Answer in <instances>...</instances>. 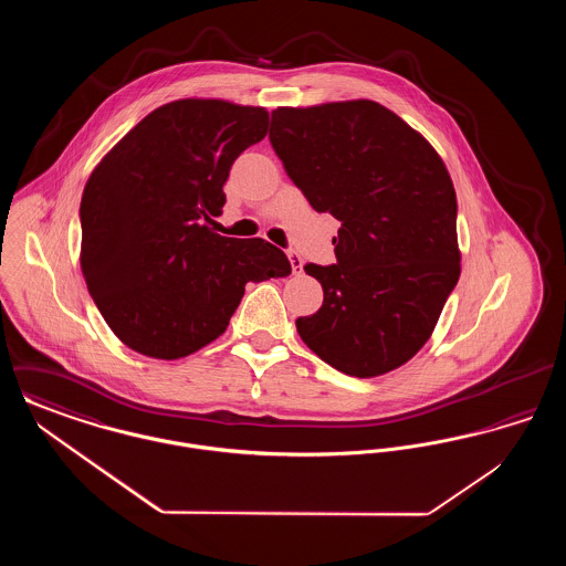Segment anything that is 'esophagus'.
Returning a JSON list of instances; mask_svg holds the SVG:
<instances>
[{"instance_id": "1", "label": "esophagus", "mask_w": 566, "mask_h": 566, "mask_svg": "<svg viewBox=\"0 0 566 566\" xmlns=\"http://www.w3.org/2000/svg\"><path fill=\"white\" fill-rule=\"evenodd\" d=\"M289 259H291V268H293V273L298 275V273L303 271V259H301L296 252H289Z\"/></svg>"}]
</instances>
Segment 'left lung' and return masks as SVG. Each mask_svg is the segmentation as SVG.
<instances>
[{
	"mask_svg": "<svg viewBox=\"0 0 566 566\" xmlns=\"http://www.w3.org/2000/svg\"><path fill=\"white\" fill-rule=\"evenodd\" d=\"M271 146L316 212L342 227L335 265H305L323 307L296 318L337 371L384 376L420 350L457 286V192L431 144L369 99L271 112Z\"/></svg>",
	"mask_w": 566,
	"mask_h": 566,
	"instance_id": "obj_1",
	"label": "left lung"
}]
</instances>
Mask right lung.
I'll return each instance as SVG.
<instances>
[{
    "label": "right lung",
    "instance_id": "obj_1",
    "mask_svg": "<svg viewBox=\"0 0 566 566\" xmlns=\"http://www.w3.org/2000/svg\"><path fill=\"white\" fill-rule=\"evenodd\" d=\"M270 112L178 99L142 118L93 169L81 201V268L112 333L132 350L176 360L220 337L248 282L291 273L270 242L210 227L243 150Z\"/></svg>",
    "mask_w": 566,
    "mask_h": 566
}]
</instances>
